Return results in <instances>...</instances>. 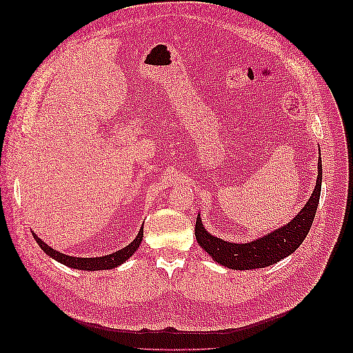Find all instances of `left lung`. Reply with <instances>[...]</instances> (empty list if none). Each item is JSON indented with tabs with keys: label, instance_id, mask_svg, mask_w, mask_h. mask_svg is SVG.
I'll use <instances>...</instances> for the list:
<instances>
[{
	"label": "left lung",
	"instance_id": "obj_1",
	"mask_svg": "<svg viewBox=\"0 0 353 353\" xmlns=\"http://www.w3.org/2000/svg\"><path fill=\"white\" fill-rule=\"evenodd\" d=\"M321 181L323 165L319 160L316 185L311 199L285 227L266 234L265 237L254 241L237 244L210 236L203 227L200 215H197L194 228L197 243L203 250H206L212 256V259L231 270H256L274 265L292 254L307 236L316 213L319 194H321Z\"/></svg>",
	"mask_w": 353,
	"mask_h": 353
}]
</instances>
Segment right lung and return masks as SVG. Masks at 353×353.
I'll return each mask as SVG.
<instances>
[{
  "mask_svg": "<svg viewBox=\"0 0 353 353\" xmlns=\"http://www.w3.org/2000/svg\"><path fill=\"white\" fill-rule=\"evenodd\" d=\"M143 228L144 227H141L140 232H138V236L135 237V240L131 244H128L126 248L117 250L112 254L101 256V258H73V256L63 254L59 250L51 249L50 245H47L37 236V234H34V239L39 244V248L44 250L48 256H51L52 259L59 261L60 263L69 266V268L81 270V271H100V270H113L117 265H121L126 259H130L131 256L135 253V250L140 248V244L143 241V232H144Z\"/></svg>",
  "mask_w": 353,
  "mask_h": 353,
  "instance_id": "right-lung-1",
  "label": "right lung"
}]
</instances>
